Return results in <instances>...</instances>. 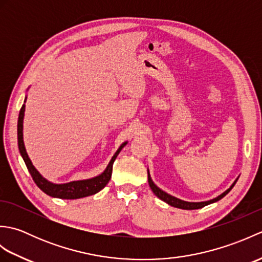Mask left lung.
I'll use <instances>...</instances> for the list:
<instances>
[{
    "label": "left lung",
    "mask_w": 262,
    "mask_h": 262,
    "mask_svg": "<svg viewBox=\"0 0 262 262\" xmlns=\"http://www.w3.org/2000/svg\"><path fill=\"white\" fill-rule=\"evenodd\" d=\"M147 177H148V185H149V187H151L152 191H153V193L155 194V196H157L158 198H160L161 200H163L164 203L169 204L170 206H173V207L181 208V209H189V210L203 208V207H205V206H207V205H209V204H213V203L219 202L220 199H222V198H223L224 196H226V194L231 191V189H232L233 187H234V185H235L236 181H237V179H238V178H236L235 181L232 183V186H231L229 189H227V190H225L223 193H221L220 196H217L216 198H214V199H210V200H207V202L191 203V202H185V200H181V199H179V198L171 196V194H169V193H166L165 191H163L162 189H160V188H159V187H158L157 185H155V183L153 182L151 176H149V171H148V169H147Z\"/></svg>",
    "instance_id": "left-lung-1"
}]
</instances>
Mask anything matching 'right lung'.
<instances>
[{
  "mask_svg": "<svg viewBox=\"0 0 262 262\" xmlns=\"http://www.w3.org/2000/svg\"><path fill=\"white\" fill-rule=\"evenodd\" d=\"M27 97L25 99L26 103ZM22 104L19 118H18V146L19 151L22 159H24L25 163L27 165V169L31 174L33 181H35L36 185L41 189V190L46 194L51 197L55 198H60V199H79L83 197L91 196L99 192L101 189L105 187V185L109 182L111 173H113V164L115 162L116 158L118 157L119 152L124 147L127 142L122 143L117 149V152L114 154L113 159L110 160L109 164L107 168L102 172L101 174H99L91 179H85V180H77V181H71L68 183H53L45 179L40 173H39L38 170L33 166L31 160L28 157V153L26 151L25 143H24V118H25V110H26V104Z\"/></svg>",
  "mask_w": 262,
  "mask_h": 262,
  "instance_id": "add662e5",
  "label": "right lung"
}]
</instances>
